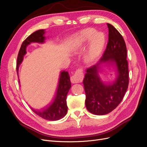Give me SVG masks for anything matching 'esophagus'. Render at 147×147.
I'll use <instances>...</instances> for the list:
<instances>
[{"label": "esophagus", "mask_w": 147, "mask_h": 147, "mask_svg": "<svg viewBox=\"0 0 147 147\" xmlns=\"http://www.w3.org/2000/svg\"><path fill=\"white\" fill-rule=\"evenodd\" d=\"M84 78V74L83 73V69L78 68L74 75L71 77L70 80L73 83H77L82 82Z\"/></svg>", "instance_id": "34e87169"}]
</instances>
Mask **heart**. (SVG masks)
<instances>
[{
	"instance_id": "obj_1",
	"label": "heart",
	"mask_w": 147,
	"mask_h": 147,
	"mask_svg": "<svg viewBox=\"0 0 147 147\" xmlns=\"http://www.w3.org/2000/svg\"><path fill=\"white\" fill-rule=\"evenodd\" d=\"M96 31L92 28L83 30L80 34V42L81 43H90L86 52V58L89 61L97 58L104 48L105 45V37L102 33L96 34Z\"/></svg>"
}]
</instances>
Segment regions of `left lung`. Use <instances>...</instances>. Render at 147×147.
Instances as JSON below:
<instances>
[{
	"label": "left lung",
	"instance_id": "1",
	"mask_svg": "<svg viewBox=\"0 0 147 147\" xmlns=\"http://www.w3.org/2000/svg\"><path fill=\"white\" fill-rule=\"evenodd\" d=\"M109 42L99 63L88 68L83 80L87 110L95 115L111 112L121 102L129 85V69L125 42L117 30L110 24ZM102 62L113 63L117 67L118 76L111 84H104L99 78V65Z\"/></svg>",
	"mask_w": 147,
	"mask_h": 147
}]
</instances>
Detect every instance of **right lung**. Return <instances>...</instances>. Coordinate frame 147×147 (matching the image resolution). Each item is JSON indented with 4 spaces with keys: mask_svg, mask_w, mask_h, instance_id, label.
I'll return each mask as SVG.
<instances>
[{
    "mask_svg": "<svg viewBox=\"0 0 147 147\" xmlns=\"http://www.w3.org/2000/svg\"><path fill=\"white\" fill-rule=\"evenodd\" d=\"M45 30H39L30 34L22 42L18 52L17 63V71L18 74V68L26 53L27 46L31 43L36 42L43 43L45 42ZM20 83V80H19ZM70 78L67 71H63L60 73L58 85L55 96L50 104L40 110L32 111L38 116L47 120L55 121L63 118L67 113L68 107L67 105V95L70 89Z\"/></svg>",
    "mask_w": 147,
    "mask_h": 147,
    "instance_id": "obj_1",
    "label": "right lung"
}]
</instances>
